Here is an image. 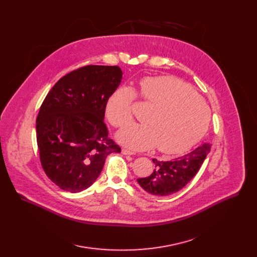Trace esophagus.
<instances>
[{
    "label": "esophagus",
    "mask_w": 257,
    "mask_h": 257,
    "mask_svg": "<svg viewBox=\"0 0 257 257\" xmlns=\"http://www.w3.org/2000/svg\"><path fill=\"white\" fill-rule=\"evenodd\" d=\"M122 154H123V155H125V156H134V155H135V153H134V152L129 151V150H126V149L122 150Z\"/></svg>",
    "instance_id": "obj_1"
}]
</instances>
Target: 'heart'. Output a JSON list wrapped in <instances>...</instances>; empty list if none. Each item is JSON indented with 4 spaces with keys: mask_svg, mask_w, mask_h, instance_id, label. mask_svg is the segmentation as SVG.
Returning <instances> with one entry per match:
<instances>
[{
    "mask_svg": "<svg viewBox=\"0 0 257 257\" xmlns=\"http://www.w3.org/2000/svg\"><path fill=\"white\" fill-rule=\"evenodd\" d=\"M140 95L156 107L150 125L132 124L117 134V139L132 150L145 151L158 146L167 155L185 153L206 133L210 109L194 89L174 76L146 77L140 82ZM134 91L118 87L108 97L105 116L113 126L123 127L133 120Z\"/></svg>",
    "mask_w": 257,
    "mask_h": 257,
    "instance_id": "1",
    "label": "heart"
}]
</instances>
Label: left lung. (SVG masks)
<instances>
[{
  "mask_svg": "<svg viewBox=\"0 0 257 257\" xmlns=\"http://www.w3.org/2000/svg\"><path fill=\"white\" fill-rule=\"evenodd\" d=\"M210 151V144L205 142L196 150L164 162L153 159L155 170L151 176L137 179L143 190L157 196H167L181 190L197 174Z\"/></svg>",
  "mask_w": 257,
  "mask_h": 257,
  "instance_id": "1",
  "label": "left lung"
}]
</instances>
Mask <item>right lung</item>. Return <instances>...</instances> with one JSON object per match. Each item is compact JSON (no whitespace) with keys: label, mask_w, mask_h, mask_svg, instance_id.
<instances>
[{"label":"right lung","mask_w":257,"mask_h":257,"mask_svg":"<svg viewBox=\"0 0 257 257\" xmlns=\"http://www.w3.org/2000/svg\"><path fill=\"white\" fill-rule=\"evenodd\" d=\"M122 76L118 66H85L62 77L46 96L36 119V140L42 166L61 189H87L106 157L121 153L108 138L103 118Z\"/></svg>","instance_id":"obj_1"}]
</instances>
